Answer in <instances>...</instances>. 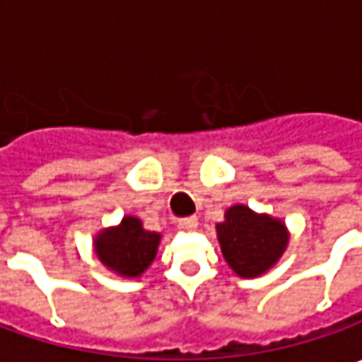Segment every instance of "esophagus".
Returning <instances> with one entry per match:
<instances>
[{
  "label": "esophagus",
  "instance_id": "1",
  "mask_svg": "<svg viewBox=\"0 0 362 362\" xmlns=\"http://www.w3.org/2000/svg\"><path fill=\"white\" fill-rule=\"evenodd\" d=\"M179 230H195L197 228V217L195 216H189L183 217V219H179Z\"/></svg>",
  "mask_w": 362,
  "mask_h": 362
}]
</instances>
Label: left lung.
Instances as JSON below:
<instances>
[{
  "label": "left lung",
  "instance_id": "8db88e82",
  "mask_svg": "<svg viewBox=\"0 0 362 362\" xmlns=\"http://www.w3.org/2000/svg\"><path fill=\"white\" fill-rule=\"evenodd\" d=\"M217 235L226 262L242 278L264 274L278 262L288 243L282 221L256 216L245 205H233L226 211V221L217 223Z\"/></svg>",
  "mask_w": 362,
  "mask_h": 362
}]
</instances>
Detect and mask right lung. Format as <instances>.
I'll return each instance as SVG.
<instances>
[{"instance_id":"add662e5","label":"right lung","mask_w":362,"mask_h":362,"mask_svg":"<svg viewBox=\"0 0 362 362\" xmlns=\"http://www.w3.org/2000/svg\"><path fill=\"white\" fill-rule=\"evenodd\" d=\"M159 238V233L143 230L141 219L124 217L119 228L103 231L94 245L100 262L110 270L122 276H139L157 254Z\"/></svg>"}]
</instances>
